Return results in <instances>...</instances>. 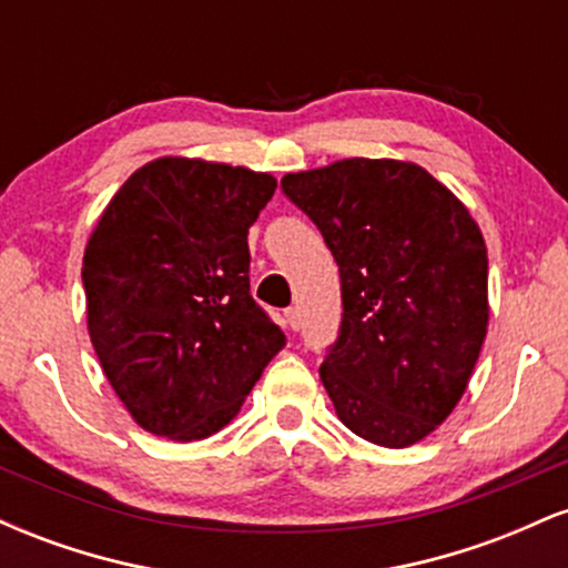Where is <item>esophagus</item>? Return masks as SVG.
Wrapping results in <instances>:
<instances>
[{"label":"esophagus","mask_w":568,"mask_h":568,"mask_svg":"<svg viewBox=\"0 0 568 568\" xmlns=\"http://www.w3.org/2000/svg\"><path fill=\"white\" fill-rule=\"evenodd\" d=\"M283 323H285V328H288V331L298 328V310H296V306H288V310L283 312Z\"/></svg>","instance_id":"esophagus-1"}]
</instances>
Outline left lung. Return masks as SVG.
I'll list each match as a JSON object with an SVG mask.
<instances>
[{
  "mask_svg": "<svg viewBox=\"0 0 568 568\" xmlns=\"http://www.w3.org/2000/svg\"><path fill=\"white\" fill-rule=\"evenodd\" d=\"M283 192L342 277V331L321 366L336 416L376 446H414L462 400L484 347V234L416 162L338 160L283 175Z\"/></svg>",
  "mask_w": 568,
  "mask_h": 568,
  "instance_id": "left-lung-1",
  "label": "left lung"
}]
</instances>
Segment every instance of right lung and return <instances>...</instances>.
Returning <instances> with one entry per match:
<instances>
[{"instance_id": "obj_1", "label": "right lung", "mask_w": 568, "mask_h": 568, "mask_svg": "<svg viewBox=\"0 0 568 568\" xmlns=\"http://www.w3.org/2000/svg\"><path fill=\"white\" fill-rule=\"evenodd\" d=\"M270 173L160 158L139 168L90 232L88 334L146 433L202 440L237 416L285 334L253 302L247 230Z\"/></svg>"}]
</instances>
